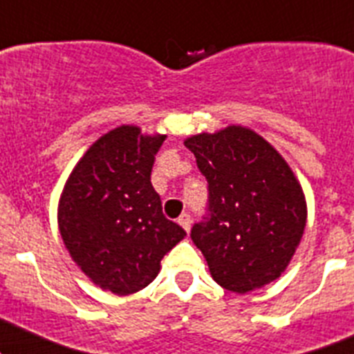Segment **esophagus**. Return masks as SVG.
<instances>
[{"instance_id": "esophagus-1", "label": "esophagus", "mask_w": 354, "mask_h": 354, "mask_svg": "<svg viewBox=\"0 0 354 354\" xmlns=\"http://www.w3.org/2000/svg\"><path fill=\"white\" fill-rule=\"evenodd\" d=\"M178 223H180V225L183 226V228L187 230V232H190V226H192V218H190V214H187V212H183V214H181L180 218H178Z\"/></svg>"}]
</instances>
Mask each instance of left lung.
<instances>
[{"mask_svg": "<svg viewBox=\"0 0 354 354\" xmlns=\"http://www.w3.org/2000/svg\"><path fill=\"white\" fill-rule=\"evenodd\" d=\"M185 147L207 180V214L192 240L212 279L236 294L279 279L306 226V201L289 164L242 126L190 136Z\"/></svg>", "mask_w": 354, "mask_h": 354, "instance_id": "obj_1", "label": "left lung"}]
</instances>
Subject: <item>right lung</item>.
<instances>
[{
    "instance_id": "obj_1",
    "label": "right lung",
    "mask_w": 354,
    "mask_h": 354,
    "mask_svg": "<svg viewBox=\"0 0 354 354\" xmlns=\"http://www.w3.org/2000/svg\"><path fill=\"white\" fill-rule=\"evenodd\" d=\"M164 135L119 126L98 138L72 169L58 204L68 254L98 287L128 296L157 277L160 259L187 232L162 214L150 183Z\"/></svg>"
}]
</instances>
